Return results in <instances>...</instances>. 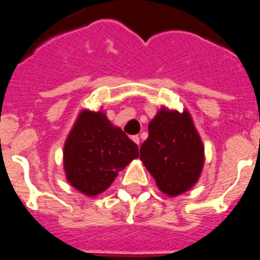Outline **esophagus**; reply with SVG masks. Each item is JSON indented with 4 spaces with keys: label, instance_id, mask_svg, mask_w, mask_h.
<instances>
[{
    "label": "esophagus",
    "instance_id": "34e87169",
    "mask_svg": "<svg viewBox=\"0 0 260 260\" xmlns=\"http://www.w3.org/2000/svg\"><path fill=\"white\" fill-rule=\"evenodd\" d=\"M132 140L137 144V145H140V137L139 136H132Z\"/></svg>",
    "mask_w": 260,
    "mask_h": 260
}]
</instances>
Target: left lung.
<instances>
[{"label":"left lung","mask_w":260,"mask_h":260,"mask_svg":"<svg viewBox=\"0 0 260 260\" xmlns=\"http://www.w3.org/2000/svg\"><path fill=\"white\" fill-rule=\"evenodd\" d=\"M148 128L149 136L140 148V159L158 188L169 196L188 191L204 166V146L189 112L162 107Z\"/></svg>","instance_id":"8db88e82"}]
</instances>
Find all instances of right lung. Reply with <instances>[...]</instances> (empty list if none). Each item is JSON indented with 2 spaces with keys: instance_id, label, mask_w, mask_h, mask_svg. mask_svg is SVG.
<instances>
[{
  "instance_id": "1",
  "label": "right lung",
  "mask_w": 260,
  "mask_h": 260,
  "mask_svg": "<svg viewBox=\"0 0 260 260\" xmlns=\"http://www.w3.org/2000/svg\"><path fill=\"white\" fill-rule=\"evenodd\" d=\"M139 148L105 112L83 110L77 117L64 145L67 180L87 196H96L111 186Z\"/></svg>"
}]
</instances>
